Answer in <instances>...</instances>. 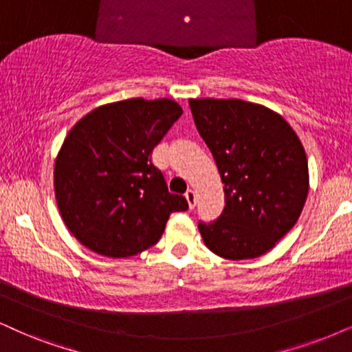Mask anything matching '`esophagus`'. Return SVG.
I'll return each instance as SVG.
<instances>
[{
    "instance_id": "obj_1",
    "label": "esophagus",
    "mask_w": 352,
    "mask_h": 352,
    "mask_svg": "<svg viewBox=\"0 0 352 352\" xmlns=\"http://www.w3.org/2000/svg\"><path fill=\"white\" fill-rule=\"evenodd\" d=\"M185 198H186V201H188V206L193 209L195 206H197V193H195V190H186V193H185Z\"/></svg>"
}]
</instances>
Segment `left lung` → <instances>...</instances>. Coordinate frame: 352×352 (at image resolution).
Returning a JSON list of instances; mask_svg holds the SVG:
<instances>
[{
  "label": "left lung",
  "instance_id": "1",
  "mask_svg": "<svg viewBox=\"0 0 352 352\" xmlns=\"http://www.w3.org/2000/svg\"><path fill=\"white\" fill-rule=\"evenodd\" d=\"M199 136L224 184L217 219L198 222L206 247L228 260L263 255L294 228L309 193V164L281 115L239 99H191Z\"/></svg>",
  "mask_w": 352,
  "mask_h": 352
}]
</instances>
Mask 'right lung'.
<instances>
[{
  "mask_svg": "<svg viewBox=\"0 0 352 352\" xmlns=\"http://www.w3.org/2000/svg\"><path fill=\"white\" fill-rule=\"evenodd\" d=\"M182 113L170 99H128L92 110L66 136L55 197L65 224L89 250L138 255L159 242L172 212L188 209L151 159Z\"/></svg>",
  "mask_w": 352,
  "mask_h": 352,
  "instance_id": "obj_1",
  "label": "right lung"
}]
</instances>
